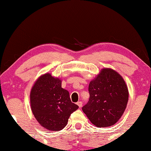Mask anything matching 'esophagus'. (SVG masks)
I'll list each match as a JSON object with an SVG mask.
<instances>
[{
    "label": "esophagus",
    "mask_w": 151,
    "mask_h": 151,
    "mask_svg": "<svg viewBox=\"0 0 151 151\" xmlns=\"http://www.w3.org/2000/svg\"><path fill=\"white\" fill-rule=\"evenodd\" d=\"M76 104H77V105L78 106L79 108H81V107L83 106V102H78Z\"/></svg>",
    "instance_id": "1"
}]
</instances>
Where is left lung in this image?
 <instances>
[{
	"label": "left lung",
	"instance_id": "1",
	"mask_svg": "<svg viewBox=\"0 0 151 151\" xmlns=\"http://www.w3.org/2000/svg\"><path fill=\"white\" fill-rule=\"evenodd\" d=\"M88 102L83 111L93 125L106 127L119 121L129 99L127 84L122 76L111 68H104L90 82Z\"/></svg>",
	"mask_w": 151,
	"mask_h": 151
}]
</instances>
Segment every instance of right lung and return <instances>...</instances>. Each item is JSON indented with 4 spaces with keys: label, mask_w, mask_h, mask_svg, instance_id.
I'll return each instance as SVG.
<instances>
[{
    "label": "right lung",
    "mask_w": 151,
    "mask_h": 151,
    "mask_svg": "<svg viewBox=\"0 0 151 151\" xmlns=\"http://www.w3.org/2000/svg\"><path fill=\"white\" fill-rule=\"evenodd\" d=\"M30 106L37 122L49 131H59L67 125L70 114L78 108L69 93L61 87V80L47 73L41 75L30 91Z\"/></svg>",
    "instance_id": "1"
}]
</instances>
